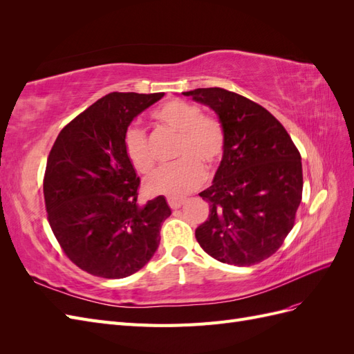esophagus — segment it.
Returning a JSON list of instances; mask_svg holds the SVG:
<instances>
[{"label": "esophagus", "mask_w": 354, "mask_h": 354, "mask_svg": "<svg viewBox=\"0 0 354 354\" xmlns=\"http://www.w3.org/2000/svg\"><path fill=\"white\" fill-rule=\"evenodd\" d=\"M167 201H168V205L173 208V209L180 208L181 205H183V202H185L183 198H176V196H168Z\"/></svg>", "instance_id": "esophagus-1"}]
</instances>
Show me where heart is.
Listing matches in <instances>:
<instances>
[{
  "instance_id": "1",
  "label": "heart",
  "mask_w": 354,
  "mask_h": 354,
  "mask_svg": "<svg viewBox=\"0 0 354 354\" xmlns=\"http://www.w3.org/2000/svg\"><path fill=\"white\" fill-rule=\"evenodd\" d=\"M153 118L178 133L174 158L177 162L159 169L146 181L147 192L155 195L181 196L198 189L205 180V168H214L224 153L226 137L221 124L202 116L199 108L183 100H171L155 111ZM125 155L137 173L151 174L156 159L146 131L130 125L124 133Z\"/></svg>"
}]
</instances>
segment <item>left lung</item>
I'll return each instance as SVG.
<instances>
[{
  "label": "left lung",
  "mask_w": 354,
  "mask_h": 354,
  "mask_svg": "<svg viewBox=\"0 0 354 354\" xmlns=\"http://www.w3.org/2000/svg\"><path fill=\"white\" fill-rule=\"evenodd\" d=\"M183 95L216 112L226 137L212 185L199 194L209 217L196 229V241L221 263H261L294 227L303 194L298 149L269 111L243 95L217 87Z\"/></svg>",
  "instance_id": "left-lung-1"
}]
</instances>
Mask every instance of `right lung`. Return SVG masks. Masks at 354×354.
I'll return each instance as SVG.
<instances>
[{
	"label": "right lung",
	"mask_w": 354,
	"mask_h": 354,
	"mask_svg": "<svg viewBox=\"0 0 354 354\" xmlns=\"http://www.w3.org/2000/svg\"><path fill=\"white\" fill-rule=\"evenodd\" d=\"M164 93H111L72 120L53 145L44 199L50 227L68 259L106 279L138 272L159 246L171 216L164 196L138 203L140 178L124 133Z\"/></svg>",
	"instance_id": "1"
}]
</instances>
